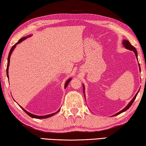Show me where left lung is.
<instances>
[{
  "label": "left lung",
  "mask_w": 146,
  "mask_h": 146,
  "mask_svg": "<svg viewBox=\"0 0 146 146\" xmlns=\"http://www.w3.org/2000/svg\"><path fill=\"white\" fill-rule=\"evenodd\" d=\"M123 46H124V47L125 48H127V49H128V50H132V51H133L134 52H135V56H136V57H137V58L138 59V54H137V50H136V48H135V47H134L133 46H132V45H131V44H130V42H129V40H125V39L123 40ZM138 65H139V66H140V64H138ZM83 90H85L84 85H83ZM138 92H139V90H138ZM83 92H84V91H83ZM138 93V92H137V94H136V95L135 96V97H134L132 99V100H131V101L129 103V104L127 105V106H126V107H125V108H124L123 110H121V111L119 112V113H116V114H114V115H113V116H116V115H118V114H121V113H123V112H124V111H127V110L131 106V105L133 104V102L135 101V98H136V97H137Z\"/></svg>",
  "instance_id": "obj_1"
}]
</instances>
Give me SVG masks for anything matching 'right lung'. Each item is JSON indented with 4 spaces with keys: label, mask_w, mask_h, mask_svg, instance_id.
Listing matches in <instances>:
<instances>
[{
    "label": "right lung",
    "mask_w": 146,
    "mask_h": 146,
    "mask_svg": "<svg viewBox=\"0 0 146 146\" xmlns=\"http://www.w3.org/2000/svg\"><path fill=\"white\" fill-rule=\"evenodd\" d=\"M30 36V35H28V36H27V37H25L21 38V39H19V41H18L17 42V43H15V44L13 45V46L12 47H11V50H10V51H9V55H8V64H7V68H6V74H7V76H8V79H9V76H8V67H9V59H10V56H11V53H12V52H13V50H14V48H15L17 44H19V43H20V42H22L23 40H25V39H26V38L29 37ZM70 80H71V78H70V79H69V80H68L67 81H66V82L65 83V85H64V89H66V87H67V85H68V83H70ZM20 107H21V108H22V109L23 110V111H25V113L28 114V116H30V117H32V118H37V119H44V118H49V117H50V116H54V114H57L59 111H60V109H59L58 111H57V112H56V113H52V114H48V115H45V116H37V115H35V114H31L30 113H29V112L26 111V110H25V109H23V107H21V106H20Z\"/></svg>",
    "instance_id": "add662e5"
}]
</instances>
